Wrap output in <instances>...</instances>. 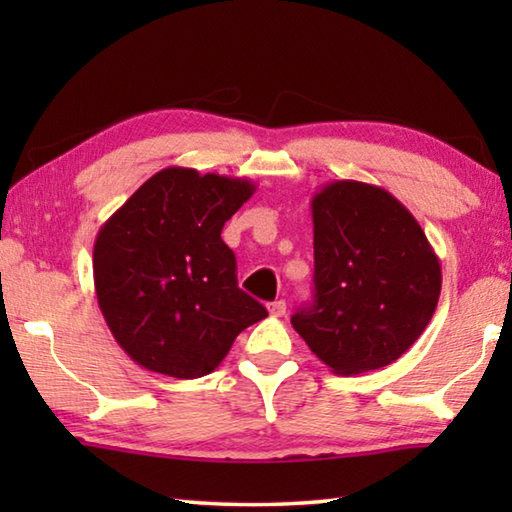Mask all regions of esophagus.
I'll return each instance as SVG.
<instances>
[{"label": "esophagus", "instance_id": "obj_1", "mask_svg": "<svg viewBox=\"0 0 512 512\" xmlns=\"http://www.w3.org/2000/svg\"><path fill=\"white\" fill-rule=\"evenodd\" d=\"M268 311H271V316H284L287 314V302L284 300H275V302H271V305H268Z\"/></svg>", "mask_w": 512, "mask_h": 512}]
</instances>
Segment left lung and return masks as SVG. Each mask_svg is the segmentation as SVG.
<instances>
[{
    "label": "left lung",
    "mask_w": 512,
    "mask_h": 512,
    "mask_svg": "<svg viewBox=\"0 0 512 512\" xmlns=\"http://www.w3.org/2000/svg\"><path fill=\"white\" fill-rule=\"evenodd\" d=\"M314 302L291 316L309 350L336 375L384 368L420 339L443 271L427 235L397 198L359 180L311 196Z\"/></svg>",
    "instance_id": "left-lung-1"
}]
</instances>
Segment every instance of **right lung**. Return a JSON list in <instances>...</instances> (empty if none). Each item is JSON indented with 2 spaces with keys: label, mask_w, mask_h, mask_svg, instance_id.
I'll use <instances>...</instances> for the list:
<instances>
[{
  "label": "right lung",
  "mask_w": 512,
  "mask_h": 512,
  "mask_svg": "<svg viewBox=\"0 0 512 512\" xmlns=\"http://www.w3.org/2000/svg\"><path fill=\"white\" fill-rule=\"evenodd\" d=\"M248 178L167 167L151 176L94 241L99 309L119 348L176 379L210 375L268 311L237 287L223 223L255 194Z\"/></svg>",
  "instance_id": "1"
}]
</instances>
